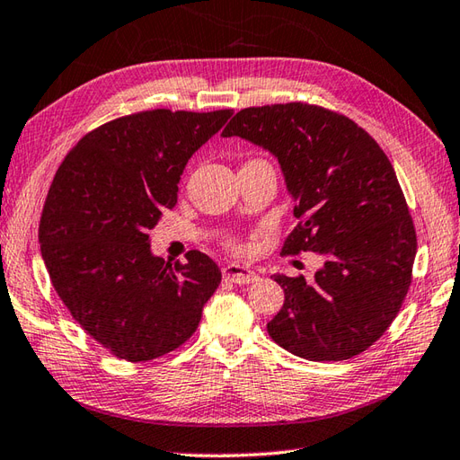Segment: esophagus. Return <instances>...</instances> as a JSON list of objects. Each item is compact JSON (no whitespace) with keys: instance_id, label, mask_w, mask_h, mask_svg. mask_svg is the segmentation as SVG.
Listing matches in <instances>:
<instances>
[{"instance_id":"esophagus-1","label":"esophagus","mask_w":460,"mask_h":460,"mask_svg":"<svg viewBox=\"0 0 460 460\" xmlns=\"http://www.w3.org/2000/svg\"><path fill=\"white\" fill-rule=\"evenodd\" d=\"M222 276H224V279H228V282H234V284H252L258 279L256 271H252L250 268L240 266V264L224 266Z\"/></svg>"}]
</instances>
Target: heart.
Instances as JSON below:
<instances>
[{
	"mask_svg": "<svg viewBox=\"0 0 460 460\" xmlns=\"http://www.w3.org/2000/svg\"><path fill=\"white\" fill-rule=\"evenodd\" d=\"M230 248H232L234 252H238V254H243V252H246V248L240 246V243H230Z\"/></svg>",
	"mask_w": 460,
	"mask_h": 460,
	"instance_id": "b5f03b06",
	"label": "heart"
}]
</instances>
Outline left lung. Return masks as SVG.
Segmentation results:
<instances>
[{
    "instance_id": "left-lung-1",
    "label": "left lung",
    "mask_w": 460,
    "mask_h": 460,
    "mask_svg": "<svg viewBox=\"0 0 460 460\" xmlns=\"http://www.w3.org/2000/svg\"><path fill=\"white\" fill-rule=\"evenodd\" d=\"M222 137L278 158L297 218L282 254L323 260L312 282L274 276L286 299L268 323L271 340L309 361H343L371 348L399 314L417 254L387 155L351 119L309 102L242 109Z\"/></svg>"
}]
</instances>
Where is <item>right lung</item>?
<instances>
[{
  "label": "right lung",
  "instance_id": "1",
  "mask_svg": "<svg viewBox=\"0 0 460 460\" xmlns=\"http://www.w3.org/2000/svg\"><path fill=\"white\" fill-rule=\"evenodd\" d=\"M232 109H153L93 128L47 192L40 243L73 320L115 358L151 361L190 340L222 279L199 250L186 264L153 256L148 230L176 206L189 158Z\"/></svg>",
  "mask_w": 460,
  "mask_h": 460
}]
</instances>
